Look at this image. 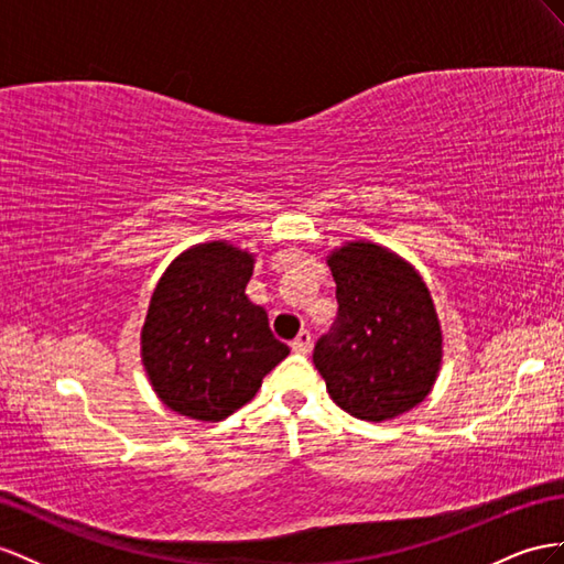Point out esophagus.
Wrapping results in <instances>:
<instances>
[{
	"instance_id": "34e87169",
	"label": "esophagus",
	"mask_w": 564,
	"mask_h": 564,
	"mask_svg": "<svg viewBox=\"0 0 564 564\" xmlns=\"http://www.w3.org/2000/svg\"><path fill=\"white\" fill-rule=\"evenodd\" d=\"M291 348L297 355H307L310 348H312V334H310V330H300L297 338L291 343Z\"/></svg>"
}]
</instances>
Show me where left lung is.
Masks as SVG:
<instances>
[{
  "label": "left lung",
  "mask_w": 564,
  "mask_h": 564,
  "mask_svg": "<svg viewBox=\"0 0 564 564\" xmlns=\"http://www.w3.org/2000/svg\"><path fill=\"white\" fill-rule=\"evenodd\" d=\"M338 316L314 345L336 405L386 422L429 395L441 367V326L429 288L381 245L348 242L328 257Z\"/></svg>",
  "instance_id": "left-lung-1"
}]
</instances>
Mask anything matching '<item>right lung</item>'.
Listing matches in <instances>:
<instances>
[{"mask_svg":"<svg viewBox=\"0 0 564 564\" xmlns=\"http://www.w3.org/2000/svg\"><path fill=\"white\" fill-rule=\"evenodd\" d=\"M252 264L234 245L205 242L173 259L159 281L142 326V365L173 412L226 420L291 352L245 295Z\"/></svg>","mask_w":564,"mask_h":564,"instance_id":"right-lung-1","label":"right lung"}]
</instances>
